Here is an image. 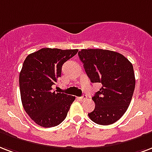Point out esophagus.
I'll list each match as a JSON object with an SVG mask.
<instances>
[{
	"instance_id": "obj_1",
	"label": "esophagus",
	"mask_w": 152,
	"mask_h": 152,
	"mask_svg": "<svg viewBox=\"0 0 152 152\" xmlns=\"http://www.w3.org/2000/svg\"><path fill=\"white\" fill-rule=\"evenodd\" d=\"M86 99H87L86 95H84V96H82L78 97V99L79 100H80V101H84V100H85Z\"/></svg>"
}]
</instances>
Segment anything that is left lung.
Segmentation results:
<instances>
[{
    "label": "left lung",
    "instance_id": "obj_1",
    "mask_svg": "<svg viewBox=\"0 0 152 152\" xmlns=\"http://www.w3.org/2000/svg\"><path fill=\"white\" fill-rule=\"evenodd\" d=\"M78 56L91 83L102 84L92 97L96 106L89 118L100 125L114 124L126 112L132 98V64L122 54L105 49H81Z\"/></svg>",
    "mask_w": 152,
    "mask_h": 152
}]
</instances>
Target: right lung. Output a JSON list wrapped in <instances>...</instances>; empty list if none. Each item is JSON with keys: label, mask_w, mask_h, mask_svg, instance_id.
<instances>
[{"label": "right lung", "mask_w": 152, "mask_h": 152, "mask_svg": "<svg viewBox=\"0 0 152 152\" xmlns=\"http://www.w3.org/2000/svg\"><path fill=\"white\" fill-rule=\"evenodd\" d=\"M78 49L41 48L25 58L19 76L22 105L29 117L44 127L57 126L64 121L75 96L52 91L61 77L64 63Z\"/></svg>", "instance_id": "obj_1"}]
</instances>
